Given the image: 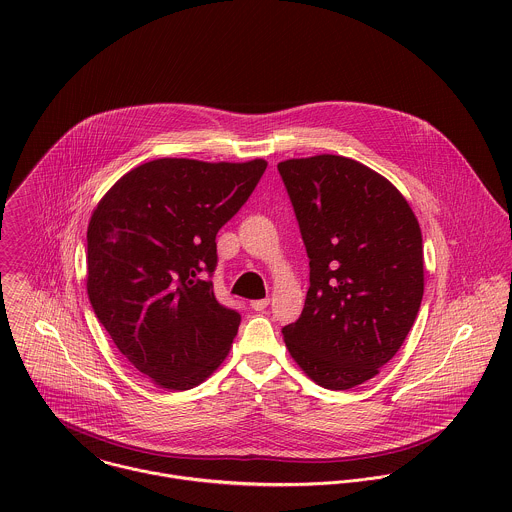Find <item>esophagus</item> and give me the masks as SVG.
<instances>
[{"label": "esophagus", "instance_id": "34e87169", "mask_svg": "<svg viewBox=\"0 0 512 512\" xmlns=\"http://www.w3.org/2000/svg\"><path fill=\"white\" fill-rule=\"evenodd\" d=\"M268 303H270L268 297H264V299H254V301H250V307H252L254 311H264V309L268 307Z\"/></svg>", "mask_w": 512, "mask_h": 512}]
</instances>
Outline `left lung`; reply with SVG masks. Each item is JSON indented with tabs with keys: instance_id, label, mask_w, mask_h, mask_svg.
<instances>
[{
	"instance_id": "left-lung-1",
	"label": "left lung",
	"mask_w": 512,
	"mask_h": 512,
	"mask_svg": "<svg viewBox=\"0 0 512 512\" xmlns=\"http://www.w3.org/2000/svg\"><path fill=\"white\" fill-rule=\"evenodd\" d=\"M309 258V290L282 329L319 386L349 390L402 347L424 295L422 230L402 193L343 155L278 163Z\"/></svg>"
}]
</instances>
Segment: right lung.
I'll list each match as a JSON object with an SVG mask.
<instances>
[{
	"label": "right lung",
	"mask_w": 512,
	"mask_h": 512,
	"mask_svg": "<svg viewBox=\"0 0 512 512\" xmlns=\"http://www.w3.org/2000/svg\"><path fill=\"white\" fill-rule=\"evenodd\" d=\"M266 165L153 159L118 179L90 217L92 309L118 351L161 388L201 384L230 351L240 313L213 292L215 238Z\"/></svg>",
	"instance_id": "1"
}]
</instances>
